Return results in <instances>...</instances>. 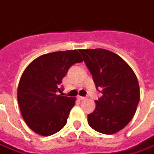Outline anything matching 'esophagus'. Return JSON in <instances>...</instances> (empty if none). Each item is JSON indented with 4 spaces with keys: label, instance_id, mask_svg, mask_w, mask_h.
I'll return each mask as SVG.
<instances>
[{
    "label": "esophagus",
    "instance_id": "34e87169",
    "mask_svg": "<svg viewBox=\"0 0 154 154\" xmlns=\"http://www.w3.org/2000/svg\"><path fill=\"white\" fill-rule=\"evenodd\" d=\"M78 98H79L80 100H86V97H81V96H79V97H78Z\"/></svg>",
    "mask_w": 154,
    "mask_h": 154
}]
</instances>
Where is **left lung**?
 <instances>
[{"instance_id": "obj_1", "label": "left lung", "mask_w": 154, "mask_h": 154, "mask_svg": "<svg viewBox=\"0 0 154 154\" xmlns=\"http://www.w3.org/2000/svg\"><path fill=\"white\" fill-rule=\"evenodd\" d=\"M79 51L97 89L102 92V97L95 100L94 111L87 115L88 124L99 133H117L131 121L136 111L140 100L137 77L127 62L111 51Z\"/></svg>"}]
</instances>
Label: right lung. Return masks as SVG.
Segmentation results:
<instances>
[{
	"label": "right lung",
	"mask_w": 154,
	"mask_h": 154,
	"mask_svg": "<svg viewBox=\"0 0 154 154\" xmlns=\"http://www.w3.org/2000/svg\"><path fill=\"white\" fill-rule=\"evenodd\" d=\"M83 61L76 50L38 56L21 75L17 98L27 126L42 136L57 133L68 121L75 98L57 95L68 68Z\"/></svg>",
	"instance_id": "obj_1"
}]
</instances>
